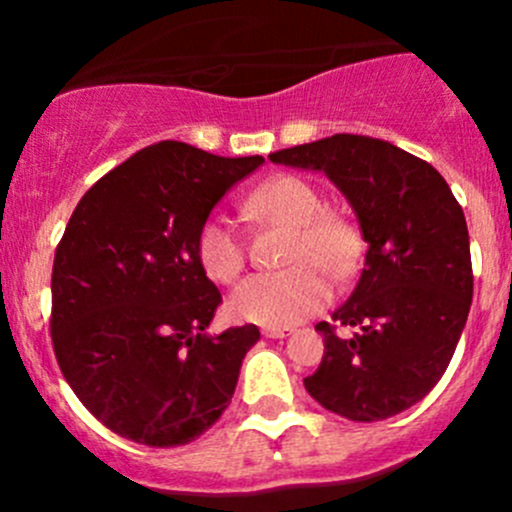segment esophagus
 Listing matches in <instances>:
<instances>
[{"label":"esophagus","mask_w":512,"mask_h":512,"mask_svg":"<svg viewBox=\"0 0 512 512\" xmlns=\"http://www.w3.org/2000/svg\"><path fill=\"white\" fill-rule=\"evenodd\" d=\"M265 334L267 339H285V337H289V334H294V329L292 327H282V329H265Z\"/></svg>","instance_id":"1"}]
</instances>
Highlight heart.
Listing matches in <instances>:
<instances>
[{
	"instance_id": "b5f03b06",
	"label": "heart",
	"mask_w": 512,
	"mask_h": 512,
	"mask_svg": "<svg viewBox=\"0 0 512 512\" xmlns=\"http://www.w3.org/2000/svg\"><path fill=\"white\" fill-rule=\"evenodd\" d=\"M247 210L262 220L294 227L289 247V270L260 272L232 289L227 309L237 322L282 329L299 324L324 309L332 299V282L347 280L356 270L361 252L359 232L339 215L327 213V200L309 180L280 175L247 198ZM195 252L205 275L220 285H230L247 260L245 237L227 215H210L198 232Z\"/></svg>"
}]
</instances>
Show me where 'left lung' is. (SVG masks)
<instances>
[{
  "label": "left lung",
  "mask_w": 512,
  "mask_h": 512,
  "mask_svg": "<svg viewBox=\"0 0 512 512\" xmlns=\"http://www.w3.org/2000/svg\"><path fill=\"white\" fill-rule=\"evenodd\" d=\"M270 160L327 175L369 245L352 297L332 314L354 334L317 324L324 356L304 389L349 421L411 409L443 376L471 309L463 208L431 163L379 138L337 133Z\"/></svg>",
  "instance_id": "left-lung-1"
}]
</instances>
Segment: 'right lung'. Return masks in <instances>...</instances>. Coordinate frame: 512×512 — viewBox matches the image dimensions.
<instances>
[{
    "label": "right lung",
    "instance_id": "obj_1",
    "mask_svg": "<svg viewBox=\"0 0 512 512\" xmlns=\"http://www.w3.org/2000/svg\"><path fill=\"white\" fill-rule=\"evenodd\" d=\"M262 163L160 141L76 205L51 272V339L74 394L118 436L185 446L230 404L260 329L205 332L223 297L195 240L218 200Z\"/></svg>",
    "mask_w": 512,
    "mask_h": 512
}]
</instances>
